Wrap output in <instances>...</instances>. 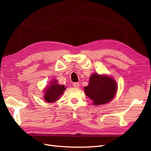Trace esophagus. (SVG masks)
I'll return each mask as SVG.
<instances>
[{
  "label": "esophagus",
  "instance_id": "obj_1",
  "mask_svg": "<svg viewBox=\"0 0 151 151\" xmlns=\"http://www.w3.org/2000/svg\"><path fill=\"white\" fill-rule=\"evenodd\" d=\"M73 85H74V86L75 87V88H79V83H74V84H73Z\"/></svg>",
  "mask_w": 151,
  "mask_h": 151
}]
</instances>
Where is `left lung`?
<instances>
[{
  "label": "left lung",
  "instance_id": "8db88e82",
  "mask_svg": "<svg viewBox=\"0 0 151 151\" xmlns=\"http://www.w3.org/2000/svg\"><path fill=\"white\" fill-rule=\"evenodd\" d=\"M116 91L117 84L115 79L97 73L91 76L88 86L84 87L85 94L96 106L110 102L115 97Z\"/></svg>",
  "mask_w": 151,
  "mask_h": 151
}]
</instances>
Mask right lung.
I'll list each match as a JSON object with an SVG mask.
<instances>
[{
  "instance_id": "obj_1",
  "label": "right lung",
  "mask_w": 151,
  "mask_h": 151,
  "mask_svg": "<svg viewBox=\"0 0 151 151\" xmlns=\"http://www.w3.org/2000/svg\"><path fill=\"white\" fill-rule=\"evenodd\" d=\"M65 89L66 88L63 85L58 84L57 80L51 81L50 85L45 89L44 99L48 103L55 102L60 98Z\"/></svg>"
}]
</instances>
